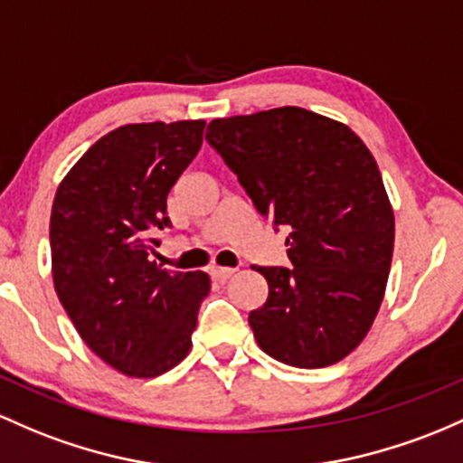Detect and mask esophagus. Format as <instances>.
Masks as SVG:
<instances>
[{"instance_id": "esophagus-1", "label": "esophagus", "mask_w": 463, "mask_h": 463, "mask_svg": "<svg viewBox=\"0 0 463 463\" xmlns=\"http://www.w3.org/2000/svg\"><path fill=\"white\" fill-rule=\"evenodd\" d=\"M232 274H235L232 268H220V266L211 268V277L215 279V281H226V279H231Z\"/></svg>"}]
</instances>
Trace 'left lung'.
I'll return each mask as SVG.
<instances>
[{"label": "left lung", "mask_w": 463, "mask_h": 463, "mask_svg": "<svg viewBox=\"0 0 463 463\" xmlns=\"http://www.w3.org/2000/svg\"><path fill=\"white\" fill-rule=\"evenodd\" d=\"M206 140L259 215L289 231L292 268L252 266L268 298L248 323L279 363L329 367L372 329L395 220L372 151L347 125L301 108L215 118Z\"/></svg>", "instance_id": "left-lung-1"}]
</instances>
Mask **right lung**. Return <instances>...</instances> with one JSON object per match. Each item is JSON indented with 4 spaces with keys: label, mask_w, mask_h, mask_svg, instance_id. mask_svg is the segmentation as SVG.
<instances>
[{
    "label": "right lung",
    "mask_w": 463,
    "mask_h": 463,
    "mask_svg": "<svg viewBox=\"0 0 463 463\" xmlns=\"http://www.w3.org/2000/svg\"><path fill=\"white\" fill-rule=\"evenodd\" d=\"M204 120L123 125L85 151L54 195L52 279L85 345L131 378H156L191 352L206 272L151 259L171 226L166 195L202 146Z\"/></svg>",
    "instance_id": "add662e5"
}]
</instances>
